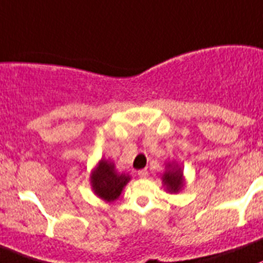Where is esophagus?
I'll return each instance as SVG.
<instances>
[{
    "label": "esophagus",
    "mask_w": 263,
    "mask_h": 263,
    "mask_svg": "<svg viewBox=\"0 0 263 263\" xmlns=\"http://www.w3.org/2000/svg\"><path fill=\"white\" fill-rule=\"evenodd\" d=\"M137 175H139L140 178H146V176H148V170H146V168H144V170L137 171Z\"/></svg>",
    "instance_id": "obj_1"
}]
</instances>
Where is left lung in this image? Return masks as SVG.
Segmentation results:
<instances>
[{
  "label": "left lung",
  "mask_w": 263,
  "mask_h": 263,
  "mask_svg": "<svg viewBox=\"0 0 263 263\" xmlns=\"http://www.w3.org/2000/svg\"><path fill=\"white\" fill-rule=\"evenodd\" d=\"M162 183L170 193H178L184 185L183 168L175 162H168L166 171L162 175Z\"/></svg>",
  "instance_id": "left-lung-1"
}]
</instances>
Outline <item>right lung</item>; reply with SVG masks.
<instances>
[{
    "instance_id": "add662e5",
    "label": "right lung",
    "mask_w": 263,
    "mask_h": 263,
    "mask_svg": "<svg viewBox=\"0 0 263 263\" xmlns=\"http://www.w3.org/2000/svg\"><path fill=\"white\" fill-rule=\"evenodd\" d=\"M131 180L127 174H118L112 162L101 159L90 175V184L96 195L111 202L120 196L126 184Z\"/></svg>"
}]
</instances>
